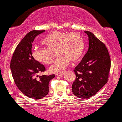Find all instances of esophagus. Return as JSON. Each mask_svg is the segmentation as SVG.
Segmentation results:
<instances>
[{"label":"esophagus","mask_w":122,"mask_h":122,"mask_svg":"<svg viewBox=\"0 0 122 122\" xmlns=\"http://www.w3.org/2000/svg\"><path fill=\"white\" fill-rule=\"evenodd\" d=\"M64 71L63 72H61V73H57V74H56L57 76H62V75L64 74Z\"/></svg>","instance_id":"obj_1"}]
</instances>
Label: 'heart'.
I'll return each instance as SVG.
<instances>
[{
	"instance_id": "obj_1",
	"label": "heart",
	"mask_w": 122,
	"mask_h": 122,
	"mask_svg": "<svg viewBox=\"0 0 122 122\" xmlns=\"http://www.w3.org/2000/svg\"><path fill=\"white\" fill-rule=\"evenodd\" d=\"M46 48H35L32 55L36 61L49 64L57 51L60 57L49 67L51 73H60L67 68L71 61H79L85 51V42L81 35L76 32L66 33L55 31L48 35L42 41Z\"/></svg>"
}]
</instances>
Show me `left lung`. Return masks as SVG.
Instances as JSON below:
<instances>
[{"label": "left lung", "instance_id": "1", "mask_svg": "<svg viewBox=\"0 0 122 122\" xmlns=\"http://www.w3.org/2000/svg\"><path fill=\"white\" fill-rule=\"evenodd\" d=\"M89 37V49L74 71L76 79L72 85L74 95L88 98L95 95L108 81L111 60L104 43L92 33L85 31Z\"/></svg>", "mask_w": 122, "mask_h": 122}]
</instances>
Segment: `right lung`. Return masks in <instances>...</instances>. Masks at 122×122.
<instances>
[{
  "label": "right lung",
  "mask_w": 122,
  "mask_h": 122,
  "mask_svg": "<svg viewBox=\"0 0 122 122\" xmlns=\"http://www.w3.org/2000/svg\"><path fill=\"white\" fill-rule=\"evenodd\" d=\"M45 30H33L25 36L13 54L10 67L12 75L18 88L25 96L33 99H41L49 92V83L55 74L42 75L39 73L46 70L43 64L32 56V43L37 35Z\"/></svg>",
  "instance_id": "right-lung-1"
}]
</instances>
